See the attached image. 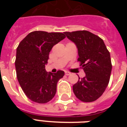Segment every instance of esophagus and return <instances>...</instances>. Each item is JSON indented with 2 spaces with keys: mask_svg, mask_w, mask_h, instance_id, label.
I'll return each instance as SVG.
<instances>
[{
  "mask_svg": "<svg viewBox=\"0 0 127 127\" xmlns=\"http://www.w3.org/2000/svg\"><path fill=\"white\" fill-rule=\"evenodd\" d=\"M70 72H68V71H65V74L66 76H68V75H70Z\"/></svg>",
  "mask_w": 127,
  "mask_h": 127,
  "instance_id": "34e87169",
  "label": "esophagus"
}]
</instances>
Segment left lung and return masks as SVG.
Listing matches in <instances>:
<instances>
[{
    "mask_svg": "<svg viewBox=\"0 0 127 127\" xmlns=\"http://www.w3.org/2000/svg\"><path fill=\"white\" fill-rule=\"evenodd\" d=\"M78 49L80 66L86 76L73 86L77 98L84 102L96 100L109 84L112 65L110 53L103 41L88 31L64 32Z\"/></svg>",
    "mask_w": 127,
    "mask_h": 127,
    "instance_id": "left-lung-1",
    "label": "left lung"
}]
</instances>
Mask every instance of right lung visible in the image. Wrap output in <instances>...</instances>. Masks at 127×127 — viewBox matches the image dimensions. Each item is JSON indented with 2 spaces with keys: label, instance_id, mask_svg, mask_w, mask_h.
<instances>
[{
  "label": "right lung",
  "instance_id": "right-lung-1",
  "mask_svg": "<svg viewBox=\"0 0 127 127\" xmlns=\"http://www.w3.org/2000/svg\"><path fill=\"white\" fill-rule=\"evenodd\" d=\"M65 37L63 33L35 31L30 33L17 47V78L25 94L34 102H49L57 92V82L64 72H48L45 65L53 47Z\"/></svg>",
  "mask_w": 127,
  "mask_h": 127
}]
</instances>
